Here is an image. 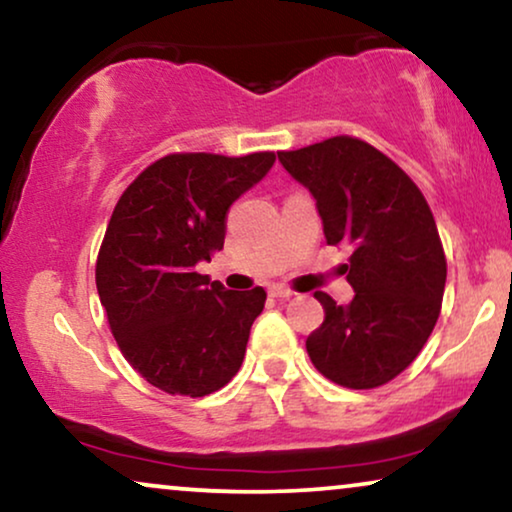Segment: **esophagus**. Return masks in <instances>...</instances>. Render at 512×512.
<instances>
[{"label": "esophagus", "mask_w": 512, "mask_h": 512, "mask_svg": "<svg viewBox=\"0 0 512 512\" xmlns=\"http://www.w3.org/2000/svg\"><path fill=\"white\" fill-rule=\"evenodd\" d=\"M269 295H271V297H276V299H288V297L295 295V292L288 290V288H283V285H271V288H269Z\"/></svg>", "instance_id": "obj_1"}]
</instances>
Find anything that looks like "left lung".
<instances>
[{
  "label": "left lung",
  "instance_id": "obj_1",
  "mask_svg": "<svg viewBox=\"0 0 512 512\" xmlns=\"http://www.w3.org/2000/svg\"><path fill=\"white\" fill-rule=\"evenodd\" d=\"M316 199L330 245L349 248L342 271L356 297L339 306L316 292L325 320L306 339L316 370L346 388L398 377L440 316L447 262L424 194L403 168L349 135L278 152Z\"/></svg>",
  "mask_w": 512,
  "mask_h": 512
}]
</instances>
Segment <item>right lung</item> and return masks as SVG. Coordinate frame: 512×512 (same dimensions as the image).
Wrapping results in <instances>:
<instances>
[{
	"label": "right lung",
	"instance_id": "obj_1",
	"mask_svg": "<svg viewBox=\"0 0 512 512\" xmlns=\"http://www.w3.org/2000/svg\"><path fill=\"white\" fill-rule=\"evenodd\" d=\"M274 161V152L168 154L114 208L95 285L124 358L161 391L203 398L243 363L267 292L227 290L196 264L222 250L229 206Z\"/></svg>",
	"mask_w": 512,
	"mask_h": 512
}]
</instances>
